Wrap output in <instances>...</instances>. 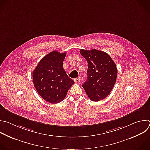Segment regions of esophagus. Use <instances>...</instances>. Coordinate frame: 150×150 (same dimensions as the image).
I'll return each instance as SVG.
<instances>
[{
	"mask_svg": "<svg viewBox=\"0 0 150 150\" xmlns=\"http://www.w3.org/2000/svg\"><path fill=\"white\" fill-rule=\"evenodd\" d=\"M74 81L76 82V83H79L81 82V78L80 77H78V78H76L75 79H74Z\"/></svg>",
	"mask_w": 150,
	"mask_h": 150,
	"instance_id": "34e87169",
	"label": "esophagus"
}]
</instances>
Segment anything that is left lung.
Returning <instances> with one entry per match:
<instances>
[{"label": "left lung", "instance_id": "left-lung-1", "mask_svg": "<svg viewBox=\"0 0 150 150\" xmlns=\"http://www.w3.org/2000/svg\"><path fill=\"white\" fill-rule=\"evenodd\" d=\"M79 52L88 62L87 80L82 87L91 101H101L114 86L118 72L116 65L105 52L97 49H81Z\"/></svg>", "mask_w": 150, "mask_h": 150}]
</instances>
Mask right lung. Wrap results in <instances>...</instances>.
I'll return each instance as SVG.
<instances>
[{
    "instance_id": "obj_1",
    "label": "right lung",
    "mask_w": 150,
    "mask_h": 150,
    "mask_svg": "<svg viewBox=\"0 0 150 150\" xmlns=\"http://www.w3.org/2000/svg\"><path fill=\"white\" fill-rule=\"evenodd\" d=\"M66 52H51L38 63L32 74L33 85L46 101L57 104L62 101L74 81L63 68Z\"/></svg>"
}]
</instances>
